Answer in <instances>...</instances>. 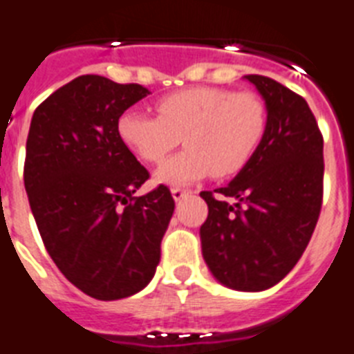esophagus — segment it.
<instances>
[{"instance_id": "esophagus-1", "label": "esophagus", "mask_w": 354, "mask_h": 354, "mask_svg": "<svg viewBox=\"0 0 354 354\" xmlns=\"http://www.w3.org/2000/svg\"><path fill=\"white\" fill-rule=\"evenodd\" d=\"M171 194L172 198H174V201H182L183 198H185L187 194H189V191H185V189H171Z\"/></svg>"}]
</instances>
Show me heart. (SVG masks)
Segmentation results:
<instances>
[{
	"label": "heart",
	"mask_w": 354,
	"mask_h": 354,
	"mask_svg": "<svg viewBox=\"0 0 354 354\" xmlns=\"http://www.w3.org/2000/svg\"><path fill=\"white\" fill-rule=\"evenodd\" d=\"M158 117L124 111L117 135L136 158L156 163L182 136L185 151L154 172V182L180 187L209 174L230 178L245 169L266 131V108L255 93L194 86L169 93L154 104Z\"/></svg>",
	"instance_id": "obj_1"
}]
</instances>
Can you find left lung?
<instances>
[{
  "mask_svg": "<svg viewBox=\"0 0 354 354\" xmlns=\"http://www.w3.org/2000/svg\"><path fill=\"white\" fill-rule=\"evenodd\" d=\"M266 106V131L245 169L209 205L200 228L210 273L237 292H263L301 259L322 207L324 140L301 95L270 77L245 75ZM227 199L231 200L228 204Z\"/></svg>",
  "mask_w": 354,
  "mask_h": 354,
  "instance_id": "left-lung-1",
  "label": "left lung"
}]
</instances>
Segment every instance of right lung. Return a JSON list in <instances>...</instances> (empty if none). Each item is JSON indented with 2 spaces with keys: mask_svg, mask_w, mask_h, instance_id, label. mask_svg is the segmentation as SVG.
Returning a JSON list of instances; mask_svg holds the SVG:
<instances>
[{
  "mask_svg": "<svg viewBox=\"0 0 354 354\" xmlns=\"http://www.w3.org/2000/svg\"><path fill=\"white\" fill-rule=\"evenodd\" d=\"M149 95L140 84L81 75L34 111L25 189L43 243L61 273L99 301L144 290L174 212L167 187L133 196L149 178L122 144V113Z\"/></svg>",
  "mask_w": 354,
  "mask_h": 354,
  "instance_id": "add662e5",
  "label": "right lung"
}]
</instances>
